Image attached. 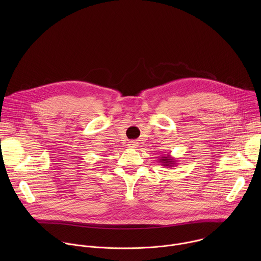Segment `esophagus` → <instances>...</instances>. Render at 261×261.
<instances>
[{
	"label": "esophagus",
	"instance_id": "1",
	"mask_svg": "<svg viewBox=\"0 0 261 261\" xmlns=\"http://www.w3.org/2000/svg\"><path fill=\"white\" fill-rule=\"evenodd\" d=\"M138 143L136 142V141H134V140H132V141H130L129 143H128V145H129V147H131V148H135L136 146H138L137 145Z\"/></svg>",
	"mask_w": 261,
	"mask_h": 261
}]
</instances>
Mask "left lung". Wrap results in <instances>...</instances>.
<instances>
[{
  "label": "left lung",
  "instance_id": "left-lung-1",
  "mask_svg": "<svg viewBox=\"0 0 261 261\" xmlns=\"http://www.w3.org/2000/svg\"><path fill=\"white\" fill-rule=\"evenodd\" d=\"M159 163H161V165H163L164 167H173L174 165H176V160L170 155H167V156H162L159 159Z\"/></svg>",
  "mask_w": 261,
  "mask_h": 261
}]
</instances>
